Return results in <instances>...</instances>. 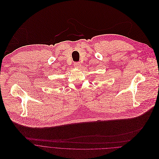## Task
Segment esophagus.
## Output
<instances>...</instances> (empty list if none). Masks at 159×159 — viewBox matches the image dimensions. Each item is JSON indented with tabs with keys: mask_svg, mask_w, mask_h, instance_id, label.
<instances>
[{
	"mask_svg": "<svg viewBox=\"0 0 159 159\" xmlns=\"http://www.w3.org/2000/svg\"><path fill=\"white\" fill-rule=\"evenodd\" d=\"M74 66L75 68H79L80 66H81V63L80 62H74Z\"/></svg>",
	"mask_w": 159,
	"mask_h": 159,
	"instance_id": "34e87169",
	"label": "esophagus"
}]
</instances>
